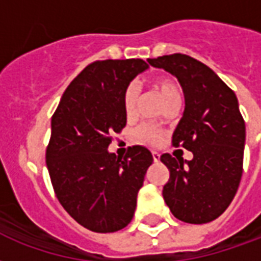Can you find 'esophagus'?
<instances>
[{
  "label": "esophagus",
  "mask_w": 261,
  "mask_h": 261,
  "mask_svg": "<svg viewBox=\"0 0 261 261\" xmlns=\"http://www.w3.org/2000/svg\"><path fill=\"white\" fill-rule=\"evenodd\" d=\"M153 160L157 163V161H160V153H157V151H153Z\"/></svg>",
  "instance_id": "obj_1"
}]
</instances>
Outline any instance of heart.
Wrapping results in <instances>:
<instances>
[{
	"label": "heart",
	"instance_id": "b5f03b06",
	"mask_svg": "<svg viewBox=\"0 0 261 261\" xmlns=\"http://www.w3.org/2000/svg\"><path fill=\"white\" fill-rule=\"evenodd\" d=\"M153 86L157 89L165 106L174 100H180L179 87L172 77L159 76L153 81ZM136 102H138V86L135 83H130L123 93V110H125L126 117H133L136 114ZM133 136L140 143L159 146L163 143L165 135L161 129L155 128L150 123H143L136 128V130L133 132Z\"/></svg>",
	"mask_w": 261,
	"mask_h": 261
}]
</instances>
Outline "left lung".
Masks as SVG:
<instances>
[{
	"label": "left lung",
	"instance_id": "1",
	"mask_svg": "<svg viewBox=\"0 0 261 261\" xmlns=\"http://www.w3.org/2000/svg\"><path fill=\"white\" fill-rule=\"evenodd\" d=\"M175 75L185 94V111L172 146L193 153L191 161L163 154L170 170L163 196L171 213L189 224H206L231 204L243 172L245 121L235 93L207 65L185 54L149 58Z\"/></svg>",
	"mask_w": 261,
	"mask_h": 261
}]
</instances>
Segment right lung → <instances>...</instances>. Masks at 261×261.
Returning <instances> with one entry per match:
<instances>
[{
  "instance_id": "right-lung-1",
  "label": "right lung",
  "mask_w": 261,
  "mask_h": 261,
  "mask_svg": "<svg viewBox=\"0 0 261 261\" xmlns=\"http://www.w3.org/2000/svg\"><path fill=\"white\" fill-rule=\"evenodd\" d=\"M143 60L94 61L76 76L51 118L45 161L57 199L82 227L115 232L132 221L153 155L143 146L108 153L126 125L123 93L147 69Z\"/></svg>"
}]
</instances>
